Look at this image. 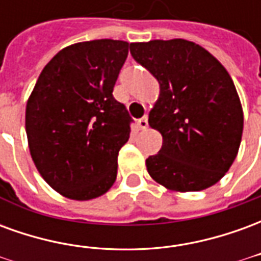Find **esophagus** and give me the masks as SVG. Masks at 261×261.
Returning <instances> with one entry per match:
<instances>
[{
	"mask_svg": "<svg viewBox=\"0 0 261 261\" xmlns=\"http://www.w3.org/2000/svg\"><path fill=\"white\" fill-rule=\"evenodd\" d=\"M138 127L141 128V130H145L148 127V116L145 114L144 117H141V119L138 120Z\"/></svg>",
	"mask_w": 261,
	"mask_h": 261,
	"instance_id": "1",
	"label": "esophagus"
}]
</instances>
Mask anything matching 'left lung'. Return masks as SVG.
<instances>
[{
	"mask_svg": "<svg viewBox=\"0 0 261 261\" xmlns=\"http://www.w3.org/2000/svg\"><path fill=\"white\" fill-rule=\"evenodd\" d=\"M130 53L161 88L148 123L164 142L147 159L148 173L175 192L215 185L233 164L243 131L228 71L205 48L183 39L131 43Z\"/></svg>",
	"mask_w": 261,
	"mask_h": 261,
	"instance_id": "1",
	"label": "left lung"
}]
</instances>
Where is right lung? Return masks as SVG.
<instances>
[{
    "label": "right lung",
    "instance_id": "right-lung-1",
    "mask_svg": "<svg viewBox=\"0 0 261 261\" xmlns=\"http://www.w3.org/2000/svg\"><path fill=\"white\" fill-rule=\"evenodd\" d=\"M128 43L100 39L71 44L48 61L26 105L33 162L56 192L91 200L113 186L117 155L133 119L113 96Z\"/></svg>",
    "mask_w": 261,
    "mask_h": 261
}]
</instances>
